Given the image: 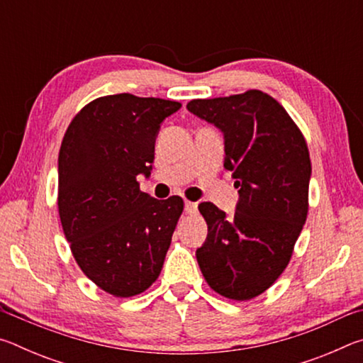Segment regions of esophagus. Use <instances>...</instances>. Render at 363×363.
Instances as JSON below:
<instances>
[{
	"mask_svg": "<svg viewBox=\"0 0 363 363\" xmlns=\"http://www.w3.org/2000/svg\"><path fill=\"white\" fill-rule=\"evenodd\" d=\"M196 203H194V201H186V206H184V210H186L187 214H195L196 213Z\"/></svg>",
	"mask_w": 363,
	"mask_h": 363,
	"instance_id": "obj_1",
	"label": "esophagus"
}]
</instances>
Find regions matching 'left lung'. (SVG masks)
<instances>
[{
  "mask_svg": "<svg viewBox=\"0 0 363 363\" xmlns=\"http://www.w3.org/2000/svg\"><path fill=\"white\" fill-rule=\"evenodd\" d=\"M187 108L224 133V168L240 194L233 218L210 201L199 205L208 237L196 261L220 296L253 299L284 272L306 223L307 143L286 110L259 89L194 99Z\"/></svg>",
  "mask_w": 363,
  "mask_h": 363,
  "instance_id": "1",
  "label": "left lung"
}]
</instances>
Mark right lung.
I'll use <instances>...</instances> for the list:
<instances>
[{
  "label": "right lung",
  "instance_id": "right-lung-1",
  "mask_svg": "<svg viewBox=\"0 0 363 363\" xmlns=\"http://www.w3.org/2000/svg\"><path fill=\"white\" fill-rule=\"evenodd\" d=\"M181 104L102 96L70 121L59 150L57 206L72 255L91 281L116 298L145 291L162 272L184 200L139 189L150 174L162 121Z\"/></svg>",
  "mask_w": 363,
  "mask_h": 363
}]
</instances>
